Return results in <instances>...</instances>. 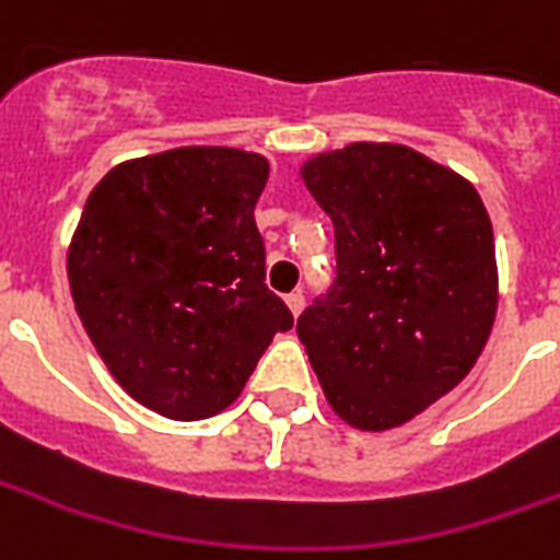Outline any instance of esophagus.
I'll list each match as a JSON object with an SVG mask.
<instances>
[{
	"label": "esophagus",
	"mask_w": 560,
	"mask_h": 560,
	"mask_svg": "<svg viewBox=\"0 0 560 560\" xmlns=\"http://www.w3.org/2000/svg\"><path fill=\"white\" fill-rule=\"evenodd\" d=\"M284 303H288V310H291V315H300L303 312V306H306V296L300 294V291H294V294H288L284 296Z\"/></svg>",
	"instance_id": "obj_1"
}]
</instances>
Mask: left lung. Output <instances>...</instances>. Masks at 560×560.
Instances as JSON below:
<instances>
[{
  "mask_svg": "<svg viewBox=\"0 0 560 560\" xmlns=\"http://www.w3.org/2000/svg\"><path fill=\"white\" fill-rule=\"evenodd\" d=\"M300 174L334 223L337 279L296 337L337 417L386 432L454 389L488 343L490 217L469 180L401 143H349Z\"/></svg>",
  "mask_w": 560,
  "mask_h": 560,
  "instance_id": "8db88e82",
  "label": "left lung"
}]
</instances>
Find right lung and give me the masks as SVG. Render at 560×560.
<instances>
[{
    "label": "right lung",
    "mask_w": 560,
    "mask_h": 560,
    "mask_svg": "<svg viewBox=\"0 0 560 560\" xmlns=\"http://www.w3.org/2000/svg\"><path fill=\"white\" fill-rule=\"evenodd\" d=\"M269 162L180 147L91 189L67 254L75 312L109 374L168 420L230 408L294 315L266 288L254 205Z\"/></svg>",
    "instance_id": "1"
}]
</instances>
